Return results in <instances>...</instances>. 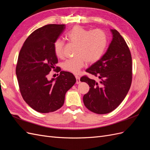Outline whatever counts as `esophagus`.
I'll list each match as a JSON object with an SVG mask.
<instances>
[{
	"label": "esophagus",
	"mask_w": 150,
	"mask_h": 150,
	"mask_svg": "<svg viewBox=\"0 0 150 150\" xmlns=\"http://www.w3.org/2000/svg\"><path fill=\"white\" fill-rule=\"evenodd\" d=\"M75 77H76V84H79V83H81V81H80V77L78 76H75Z\"/></svg>",
	"instance_id": "1"
}]
</instances>
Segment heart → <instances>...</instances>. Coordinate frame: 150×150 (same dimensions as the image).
<instances>
[{
    "label": "heart",
    "mask_w": 150,
    "mask_h": 150,
    "mask_svg": "<svg viewBox=\"0 0 150 150\" xmlns=\"http://www.w3.org/2000/svg\"><path fill=\"white\" fill-rule=\"evenodd\" d=\"M69 42L76 44L74 57L67 59L62 62L63 69L76 74L84 67L86 61L94 63L98 61L106 51L108 38L104 32L99 30H89L82 26L76 25L66 34ZM64 42L57 39L54 43L56 56L61 57L63 54Z\"/></svg>",
    "instance_id": "obj_1"
}]
</instances>
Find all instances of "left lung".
Returning <instances> with one entry per match:
<instances>
[{
  "label": "left lung",
  "instance_id": "left-lung-1",
  "mask_svg": "<svg viewBox=\"0 0 150 150\" xmlns=\"http://www.w3.org/2000/svg\"><path fill=\"white\" fill-rule=\"evenodd\" d=\"M112 39L100 59L86 70L96 76L99 82L83 76L80 81L89 86L83 102L89 110L99 115L115 110L128 94L132 81V59L123 38L110 29Z\"/></svg>",
  "mask_w": 150,
  "mask_h": 150
}]
</instances>
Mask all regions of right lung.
<instances>
[{"mask_svg": "<svg viewBox=\"0 0 150 150\" xmlns=\"http://www.w3.org/2000/svg\"><path fill=\"white\" fill-rule=\"evenodd\" d=\"M65 29L64 24H48L34 30L27 38L18 57L16 75L24 100L36 111L47 113L61 108L65 94L76 83L74 76L61 71L56 78L49 80V72L58 60L54 43Z\"/></svg>", "mask_w": 150, "mask_h": 150, "instance_id": "1", "label": "right lung"}]
</instances>
